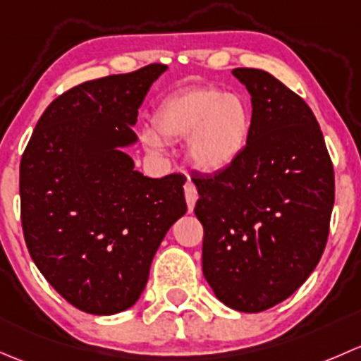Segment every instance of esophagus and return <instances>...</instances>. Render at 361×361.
<instances>
[{
  "instance_id": "1",
  "label": "esophagus",
  "mask_w": 361,
  "mask_h": 361,
  "mask_svg": "<svg viewBox=\"0 0 361 361\" xmlns=\"http://www.w3.org/2000/svg\"><path fill=\"white\" fill-rule=\"evenodd\" d=\"M184 195H185V203H188L189 212H192V210H195L196 200H198V191H196V185L192 184L191 180L185 182V185H184Z\"/></svg>"
}]
</instances>
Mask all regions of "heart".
Instances as JSON below:
<instances>
[{
    "label": "heart",
    "instance_id": "b5f03b06",
    "mask_svg": "<svg viewBox=\"0 0 361 361\" xmlns=\"http://www.w3.org/2000/svg\"><path fill=\"white\" fill-rule=\"evenodd\" d=\"M254 128L250 104L238 94L214 87H189L159 102L153 114V132L144 144L163 153L165 140L185 139V158L202 173L231 169L247 151Z\"/></svg>",
    "mask_w": 361,
    "mask_h": 361
}]
</instances>
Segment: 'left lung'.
Wrapping results in <instances>:
<instances>
[{
	"label": "left lung",
	"instance_id": "8db88e82",
	"mask_svg": "<svg viewBox=\"0 0 361 361\" xmlns=\"http://www.w3.org/2000/svg\"><path fill=\"white\" fill-rule=\"evenodd\" d=\"M252 95L250 142L221 173L195 176L203 274L215 297L261 313L290 297L325 250L334 166L313 111L261 69H233Z\"/></svg>",
	"mask_w": 361,
	"mask_h": 361
}]
</instances>
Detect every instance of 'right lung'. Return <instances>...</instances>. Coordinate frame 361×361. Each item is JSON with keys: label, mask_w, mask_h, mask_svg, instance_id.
<instances>
[{"label": "right lung", "mask_w": 361, "mask_h": 361, "mask_svg": "<svg viewBox=\"0 0 361 361\" xmlns=\"http://www.w3.org/2000/svg\"><path fill=\"white\" fill-rule=\"evenodd\" d=\"M166 66L85 81L44 109L20 159L25 245L48 283L90 314L139 300L153 257L185 214L180 173L151 179L125 147Z\"/></svg>", "instance_id": "right-lung-1"}]
</instances>
